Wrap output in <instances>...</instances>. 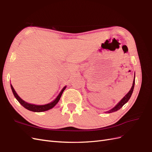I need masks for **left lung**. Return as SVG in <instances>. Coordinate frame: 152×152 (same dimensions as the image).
<instances>
[{"mask_svg": "<svg viewBox=\"0 0 152 152\" xmlns=\"http://www.w3.org/2000/svg\"><path fill=\"white\" fill-rule=\"evenodd\" d=\"M134 78H135V76H134ZM134 84H135V80H134V81H133V84H132V87H131V90L129 91V93L124 96V97L122 98V99L121 101L120 102H119L115 107L113 108H112V110H109V111H108L107 112L108 113H112V112H116V111H117V110H120L123 106L128 101H129V99H130V98H131V95H132V91H133V89H134Z\"/></svg>", "mask_w": 152, "mask_h": 152, "instance_id": "1", "label": "left lung"}]
</instances>
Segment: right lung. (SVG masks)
I'll return each mask as SVG.
<instances>
[{
    "label": "right lung",
    "instance_id": "add662e5",
    "mask_svg": "<svg viewBox=\"0 0 152 152\" xmlns=\"http://www.w3.org/2000/svg\"><path fill=\"white\" fill-rule=\"evenodd\" d=\"M11 89H12V91L13 93V94H14V96H15V97L16 98V99L18 101V102H19L23 106V107H25L27 110H30V111H32V112H44V111H46V110H48L50 108H53L54 106L56 105L58 103V102H59V99H60L61 96L62 95L63 92L66 88V87H63V89L61 90V93H59V94L58 96V97L56 98V99H55L54 102L50 103L49 104H44V105H35V104H30V103H26V102H25V101L21 99L19 97V96H18L17 94V93H16V91H15V89H14L12 85H11Z\"/></svg>",
    "mask_w": 152,
    "mask_h": 152
}]
</instances>
